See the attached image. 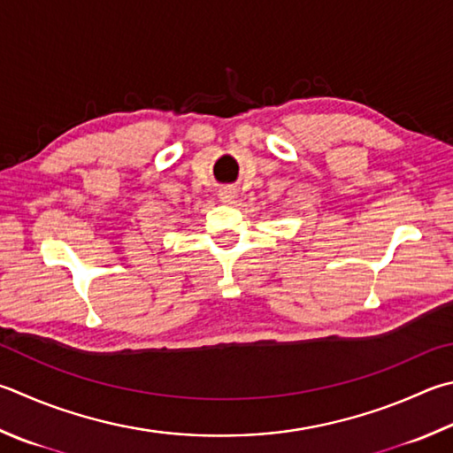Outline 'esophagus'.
<instances>
[{"label":"esophagus","instance_id":"obj_1","mask_svg":"<svg viewBox=\"0 0 453 453\" xmlns=\"http://www.w3.org/2000/svg\"><path fill=\"white\" fill-rule=\"evenodd\" d=\"M235 196H237V192H235V188H232V186H226V188H221V190H219V200L221 202H234Z\"/></svg>","mask_w":453,"mask_h":453}]
</instances>
